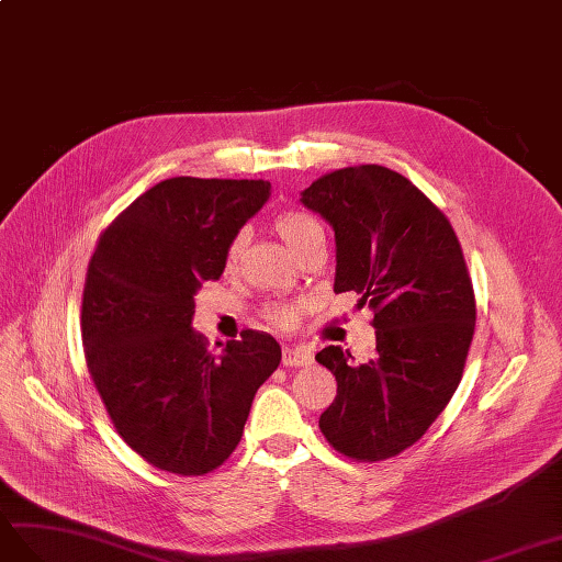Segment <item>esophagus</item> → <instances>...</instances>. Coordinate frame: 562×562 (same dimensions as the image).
Returning <instances> with one entry per match:
<instances>
[{"label":"esophagus","instance_id":"obj_1","mask_svg":"<svg viewBox=\"0 0 562 562\" xmlns=\"http://www.w3.org/2000/svg\"><path fill=\"white\" fill-rule=\"evenodd\" d=\"M281 362L285 367H305L312 362V352L307 348H295V346H285Z\"/></svg>","mask_w":562,"mask_h":562}]
</instances>
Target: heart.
I'll return each mask as SVG.
<instances>
[{"label":"heart","instance_id":"obj_1","mask_svg":"<svg viewBox=\"0 0 562 562\" xmlns=\"http://www.w3.org/2000/svg\"><path fill=\"white\" fill-rule=\"evenodd\" d=\"M271 228L277 231V236L289 245V250L300 259L312 245L324 243V231L319 226L317 218L303 210H285L273 216ZM243 234H238L234 240H231L228 250H226V265L236 267L243 252ZM305 312V303H271L265 307V317L269 324L279 326V328H293L300 317Z\"/></svg>","mask_w":562,"mask_h":562}]
</instances>
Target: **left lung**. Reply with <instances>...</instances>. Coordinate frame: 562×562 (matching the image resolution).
<instances>
[{
    "label": "left lung",
    "mask_w": 562,
    "mask_h": 562,
    "mask_svg": "<svg viewBox=\"0 0 562 562\" xmlns=\"http://www.w3.org/2000/svg\"><path fill=\"white\" fill-rule=\"evenodd\" d=\"M300 202L334 226V291L358 293L376 328L367 362L338 346L317 352L338 381L319 429L350 460L393 458L427 434L462 379L476 305L460 240L417 186L379 164L324 173Z\"/></svg>",
    "instance_id": "obj_1"
}]
</instances>
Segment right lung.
I'll use <instances>...</instances> for the list:
<instances>
[{
    "label": "right lung",
    "instance_id": "obj_1",
    "mask_svg": "<svg viewBox=\"0 0 562 562\" xmlns=\"http://www.w3.org/2000/svg\"><path fill=\"white\" fill-rule=\"evenodd\" d=\"M269 188L262 178H167L102 231L90 257L88 372L121 439L157 470L202 476L224 464L281 362L265 331L245 328L214 352L190 326L193 295L222 277L231 240Z\"/></svg>",
    "mask_w": 562,
    "mask_h": 562
}]
</instances>
